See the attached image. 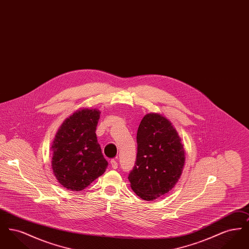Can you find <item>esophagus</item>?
Segmentation results:
<instances>
[{
  "label": "esophagus",
  "mask_w": 249,
  "mask_h": 249,
  "mask_svg": "<svg viewBox=\"0 0 249 249\" xmlns=\"http://www.w3.org/2000/svg\"><path fill=\"white\" fill-rule=\"evenodd\" d=\"M110 164H111L113 169H117V168H118V162H117L116 160H111Z\"/></svg>",
  "instance_id": "34e87169"
}]
</instances>
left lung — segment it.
Here are the masks:
<instances>
[{
    "mask_svg": "<svg viewBox=\"0 0 249 249\" xmlns=\"http://www.w3.org/2000/svg\"><path fill=\"white\" fill-rule=\"evenodd\" d=\"M136 140V161L128 178L130 188L142 200L152 201L177 184L185 163V150L172 123L156 113L143 117Z\"/></svg>",
    "mask_w": 249,
    "mask_h": 249,
    "instance_id": "8db88e82",
    "label": "left lung"
}]
</instances>
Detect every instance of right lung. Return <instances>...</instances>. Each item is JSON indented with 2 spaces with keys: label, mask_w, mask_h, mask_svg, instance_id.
<instances>
[{
  "label": "right lung",
  "mask_w": 249,
  "mask_h": 249,
  "mask_svg": "<svg viewBox=\"0 0 249 249\" xmlns=\"http://www.w3.org/2000/svg\"><path fill=\"white\" fill-rule=\"evenodd\" d=\"M101 112L83 108L65 119L52 142V170L67 190L86 189L107 170L108 162L97 141L96 127Z\"/></svg>",
  "instance_id": "right-lung-1"
}]
</instances>
